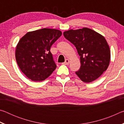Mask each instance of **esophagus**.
Masks as SVG:
<instances>
[{"label": "esophagus", "mask_w": 124, "mask_h": 124, "mask_svg": "<svg viewBox=\"0 0 124 124\" xmlns=\"http://www.w3.org/2000/svg\"><path fill=\"white\" fill-rule=\"evenodd\" d=\"M69 63H70V60H69L68 59H66V60H65V62L63 63L62 64H68Z\"/></svg>", "instance_id": "esophagus-1"}]
</instances>
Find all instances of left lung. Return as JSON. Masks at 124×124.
<instances>
[{"label": "left lung", "instance_id": "8db88e82", "mask_svg": "<svg viewBox=\"0 0 124 124\" xmlns=\"http://www.w3.org/2000/svg\"><path fill=\"white\" fill-rule=\"evenodd\" d=\"M63 35L75 46L80 57V68L75 73L81 81L91 83L107 70L110 60V50L102 35L84 27L65 31Z\"/></svg>", "mask_w": 124, "mask_h": 124}]
</instances>
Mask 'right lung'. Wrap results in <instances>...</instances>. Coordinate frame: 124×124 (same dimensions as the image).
Instances as JSON below:
<instances>
[{
	"label": "right lung",
	"mask_w": 124,
	"mask_h": 124,
	"mask_svg": "<svg viewBox=\"0 0 124 124\" xmlns=\"http://www.w3.org/2000/svg\"><path fill=\"white\" fill-rule=\"evenodd\" d=\"M56 29L43 28L28 32L16 46L15 57L21 70L33 81L47 78L56 65L50 52L52 45L61 36Z\"/></svg>",
	"instance_id": "obj_1"
}]
</instances>
